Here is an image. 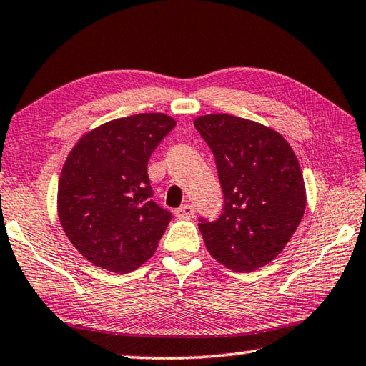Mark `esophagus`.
<instances>
[{"mask_svg": "<svg viewBox=\"0 0 366 366\" xmlns=\"http://www.w3.org/2000/svg\"><path fill=\"white\" fill-rule=\"evenodd\" d=\"M174 213H176L177 218H181V219H189V218H194V214H195V208H194V205H190V203H185V205L179 207Z\"/></svg>", "mask_w": 366, "mask_h": 366, "instance_id": "obj_1", "label": "esophagus"}]
</instances>
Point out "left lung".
<instances>
[{
  "mask_svg": "<svg viewBox=\"0 0 366 366\" xmlns=\"http://www.w3.org/2000/svg\"><path fill=\"white\" fill-rule=\"evenodd\" d=\"M194 126L212 148L224 194L218 219L200 218L214 259L237 272L272 262L305 213L302 169L287 140L274 129L232 114H207Z\"/></svg>",
  "mask_w": 366,
  "mask_h": 366,
  "instance_id": "obj_1",
  "label": "left lung"
}]
</instances>
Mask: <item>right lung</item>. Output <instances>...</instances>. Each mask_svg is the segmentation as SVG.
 I'll return each instance as SVG.
<instances>
[{
	"instance_id": "1",
	"label": "right lung",
	"mask_w": 366,
	"mask_h": 366,
	"mask_svg": "<svg viewBox=\"0 0 366 366\" xmlns=\"http://www.w3.org/2000/svg\"><path fill=\"white\" fill-rule=\"evenodd\" d=\"M174 126L163 113L119 117L84 134L67 157L58 216L71 244L98 268L126 274L157 252L172 216L152 200L147 164Z\"/></svg>"
}]
</instances>
